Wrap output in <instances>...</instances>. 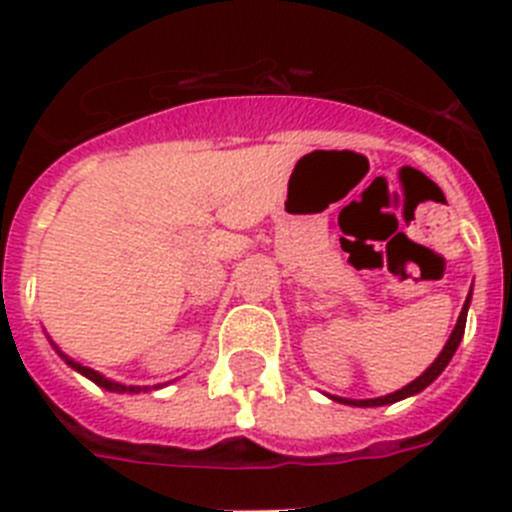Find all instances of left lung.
I'll return each instance as SVG.
<instances>
[{"mask_svg": "<svg viewBox=\"0 0 512 512\" xmlns=\"http://www.w3.org/2000/svg\"><path fill=\"white\" fill-rule=\"evenodd\" d=\"M467 307H469V297H467V302H464V307H461V315H459V320H456L454 333H451L449 343L443 346L441 356H438V359L433 361V364L428 366V369H425V372L420 374L418 379H415V382H410L408 387H402V390L392 392V395L374 397V400H343V397H336V400L338 402H346V405H356V408H377V405H390V402L405 400V397L418 395V392H423L425 387H428V384H431L433 379H436L438 374H441L443 369H446V364H449V361H451V356L456 354V348H459V343H461V336H464V328H467Z\"/></svg>", "mask_w": 512, "mask_h": 512, "instance_id": "obj_1", "label": "left lung"}]
</instances>
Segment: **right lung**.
I'll use <instances>...</instances> for the list:
<instances>
[{
  "instance_id": "obj_1",
  "label": "right lung",
  "mask_w": 512,
  "mask_h": 512,
  "mask_svg": "<svg viewBox=\"0 0 512 512\" xmlns=\"http://www.w3.org/2000/svg\"><path fill=\"white\" fill-rule=\"evenodd\" d=\"M66 361H69V364L74 366L76 372H81V374H84V377H89L94 384L104 387V390H110V392H133V395H138V392H146V387H125V384H120V382L104 379L102 374H97V372H94V369H87V366L76 364V361H71V359H66Z\"/></svg>"
}]
</instances>
